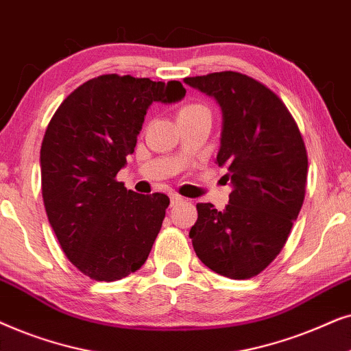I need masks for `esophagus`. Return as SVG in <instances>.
<instances>
[{"label": "esophagus", "mask_w": 351, "mask_h": 351, "mask_svg": "<svg viewBox=\"0 0 351 351\" xmlns=\"http://www.w3.org/2000/svg\"><path fill=\"white\" fill-rule=\"evenodd\" d=\"M170 202H171V205H176V204L183 202V197L178 194H170Z\"/></svg>", "instance_id": "34e87169"}]
</instances>
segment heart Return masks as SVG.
Instances as JSON below:
<instances>
[{"label":"heart","mask_w":351,"mask_h":351,"mask_svg":"<svg viewBox=\"0 0 351 351\" xmlns=\"http://www.w3.org/2000/svg\"><path fill=\"white\" fill-rule=\"evenodd\" d=\"M208 117L210 119V109L202 102H189V104H186L181 107L180 114H178V119H186V117Z\"/></svg>","instance_id":"heart-1"}]
</instances>
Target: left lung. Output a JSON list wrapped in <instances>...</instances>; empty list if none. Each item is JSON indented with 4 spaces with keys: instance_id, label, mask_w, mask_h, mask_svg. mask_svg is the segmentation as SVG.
Wrapping results in <instances>:
<instances>
[{
    "instance_id": "1",
    "label": "left lung",
    "mask_w": 351,
    "mask_h": 351,
    "mask_svg": "<svg viewBox=\"0 0 351 351\" xmlns=\"http://www.w3.org/2000/svg\"><path fill=\"white\" fill-rule=\"evenodd\" d=\"M212 96L223 123L217 163L226 167L230 204H197L189 231L200 261L231 279L261 273L286 244L305 199L308 157L295 120L269 88L239 72L184 78Z\"/></svg>"
}]
</instances>
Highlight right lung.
Segmentation results:
<instances>
[{
	"mask_svg": "<svg viewBox=\"0 0 351 351\" xmlns=\"http://www.w3.org/2000/svg\"><path fill=\"white\" fill-rule=\"evenodd\" d=\"M184 95L175 80L101 75L70 93L51 119L41 194L64 254L85 276L119 281L147 260L170 199L133 193L115 176L134 152L149 106Z\"/></svg>",
	"mask_w": 351,
	"mask_h": 351,
	"instance_id": "obj_1",
	"label": "right lung"
}]
</instances>
